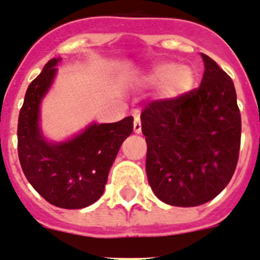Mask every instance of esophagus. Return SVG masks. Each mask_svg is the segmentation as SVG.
<instances>
[{
    "instance_id": "obj_1",
    "label": "esophagus",
    "mask_w": 260,
    "mask_h": 260,
    "mask_svg": "<svg viewBox=\"0 0 260 260\" xmlns=\"http://www.w3.org/2000/svg\"><path fill=\"white\" fill-rule=\"evenodd\" d=\"M134 131H135V134H141V121L139 117H135Z\"/></svg>"
}]
</instances>
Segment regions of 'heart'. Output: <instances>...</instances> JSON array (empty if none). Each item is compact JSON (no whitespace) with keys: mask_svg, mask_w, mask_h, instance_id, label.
I'll return each mask as SVG.
<instances>
[{"mask_svg":"<svg viewBox=\"0 0 260 260\" xmlns=\"http://www.w3.org/2000/svg\"><path fill=\"white\" fill-rule=\"evenodd\" d=\"M144 80L153 86L164 84L165 96L177 98L190 91L194 84V73L190 67L164 62L150 70Z\"/></svg>","mask_w":260,"mask_h":260,"instance_id":"b5f03b06","label":"heart"}]
</instances>
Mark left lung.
Here are the masks:
<instances>
[{
  "label": "left lung",
  "mask_w": 260,
  "mask_h": 260,
  "mask_svg": "<svg viewBox=\"0 0 260 260\" xmlns=\"http://www.w3.org/2000/svg\"><path fill=\"white\" fill-rule=\"evenodd\" d=\"M201 86L141 112L147 176L157 198L172 206L206 204L223 190L237 168L241 112L230 76L201 54Z\"/></svg>",
  "instance_id": "8db88e82"
}]
</instances>
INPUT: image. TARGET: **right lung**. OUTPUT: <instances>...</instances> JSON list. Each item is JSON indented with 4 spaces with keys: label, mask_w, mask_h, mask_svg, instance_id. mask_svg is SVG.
Listing matches in <instances>:
<instances>
[{
    "label": "right lung",
    "mask_w": 260,
    "mask_h": 260,
    "mask_svg": "<svg viewBox=\"0 0 260 260\" xmlns=\"http://www.w3.org/2000/svg\"><path fill=\"white\" fill-rule=\"evenodd\" d=\"M59 60H49L27 87L18 117V157L27 181L47 202L62 209H82L102 197L117 152L134 131V117L89 124L63 143L45 140L39 128V106Z\"/></svg>",
    "instance_id": "obj_1"
}]
</instances>
